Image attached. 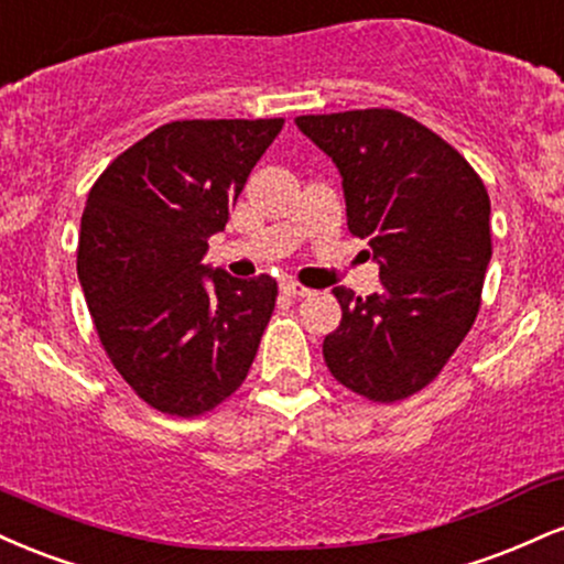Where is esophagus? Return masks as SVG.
Listing matches in <instances>:
<instances>
[{
  "label": "esophagus",
  "mask_w": 564,
  "mask_h": 564,
  "mask_svg": "<svg viewBox=\"0 0 564 564\" xmlns=\"http://www.w3.org/2000/svg\"><path fill=\"white\" fill-rule=\"evenodd\" d=\"M282 293H288V295H293V297H308V295H314V290L311 288H306V284H301V282H295V280H284L282 284Z\"/></svg>",
  "instance_id": "1"
}]
</instances>
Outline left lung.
<instances>
[{
	"label": "left lung",
	"mask_w": 564,
	"mask_h": 564,
	"mask_svg": "<svg viewBox=\"0 0 564 564\" xmlns=\"http://www.w3.org/2000/svg\"><path fill=\"white\" fill-rule=\"evenodd\" d=\"M343 176L350 235L369 240L380 290L335 288L340 327L324 361L340 386L393 403L430 386L480 311L491 200L446 139L390 108L297 116Z\"/></svg>",
	"instance_id": "8db88e82"
}]
</instances>
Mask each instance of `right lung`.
Returning <instances> with one entry per match:
<instances>
[{
  "label": "right lung",
  "instance_id": "right-lung-1",
  "mask_svg": "<svg viewBox=\"0 0 564 564\" xmlns=\"http://www.w3.org/2000/svg\"><path fill=\"white\" fill-rule=\"evenodd\" d=\"M282 126L284 118L163 123L89 189L76 258L86 306L112 367L158 412H214L250 372L276 282L235 280L200 261Z\"/></svg>",
  "mask_w": 564,
  "mask_h": 564
}]
</instances>
